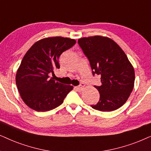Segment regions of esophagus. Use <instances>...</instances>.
Listing matches in <instances>:
<instances>
[{"label":"esophagus","instance_id":"34e87169","mask_svg":"<svg viewBox=\"0 0 151 151\" xmlns=\"http://www.w3.org/2000/svg\"><path fill=\"white\" fill-rule=\"evenodd\" d=\"M84 87H85V84L81 83L79 86H76L75 88L78 90V91H81V90H83Z\"/></svg>","mask_w":151,"mask_h":151}]
</instances>
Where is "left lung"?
<instances>
[{
	"mask_svg": "<svg viewBox=\"0 0 151 151\" xmlns=\"http://www.w3.org/2000/svg\"><path fill=\"white\" fill-rule=\"evenodd\" d=\"M78 43L89 60L92 74L101 77V86H94L99 101L91 105L100 111H113L124 105L132 91L134 71L121 47L110 38L94 36L81 38Z\"/></svg>",
	"mask_w": 151,
	"mask_h": 151,
	"instance_id": "obj_1",
	"label": "left lung"
}]
</instances>
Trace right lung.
Segmentation results:
<instances>
[{"mask_svg": "<svg viewBox=\"0 0 151 151\" xmlns=\"http://www.w3.org/2000/svg\"><path fill=\"white\" fill-rule=\"evenodd\" d=\"M76 41L61 37H49L34 44L23 58L16 75L22 99L38 112L49 111L61 105L73 86L55 81L50 75L59 69V58Z\"/></svg>", "mask_w": 151, "mask_h": 151, "instance_id": "1", "label": "right lung"}]
</instances>
